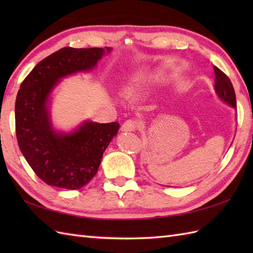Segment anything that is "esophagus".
I'll return each instance as SVG.
<instances>
[{
	"mask_svg": "<svg viewBox=\"0 0 253 253\" xmlns=\"http://www.w3.org/2000/svg\"><path fill=\"white\" fill-rule=\"evenodd\" d=\"M139 124L133 121V120H128L122 125V130L123 131H135L138 129Z\"/></svg>",
	"mask_w": 253,
	"mask_h": 253,
	"instance_id": "1",
	"label": "esophagus"
}]
</instances>
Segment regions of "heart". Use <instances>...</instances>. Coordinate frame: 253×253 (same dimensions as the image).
I'll use <instances>...</instances> for the list:
<instances>
[{"instance_id": "b5f03b06", "label": "heart", "mask_w": 253, "mask_h": 253, "mask_svg": "<svg viewBox=\"0 0 253 253\" xmlns=\"http://www.w3.org/2000/svg\"><path fill=\"white\" fill-rule=\"evenodd\" d=\"M142 89H143V83L140 80V82L137 83L132 88L129 89V91L127 92V96H128V98H130V99L136 98V96L141 92Z\"/></svg>"}]
</instances>
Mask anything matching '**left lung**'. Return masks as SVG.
Returning a JSON list of instances; mask_svg holds the SVG:
<instances>
[{
  "label": "left lung",
  "instance_id": "8db88e82",
  "mask_svg": "<svg viewBox=\"0 0 253 253\" xmlns=\"http://www.w3.org/2000/svg\"><path fill=\"white\" fill-rule=\"evenodd\" d=\"M214 75H215V91L217 95L223 101L226 102L233 107H237L236 104V94L230 79L226 74H224L221 69L214 66Z\"/></svg>",
  "mask_w": 253,
  "mask_h": 253
}]
</instances>
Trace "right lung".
<instances>
[{"label": "right lung", "mask_w": 253, "mask_h": 253, "mask_svg": "<svg viewBox=\"0 0 253 253\" xmlns=\"http://www.w3.org/2000/svg\"><path fill=\"white\" fill-rule=\"evenodd\" d=\"M104 53L101 47L65 46L38 63L20 84L15 102L16 138L30 168L46 185L69 190L87 185L120 129L116 122H84L75 132L62 135L52 129L47 113V98L58 80L93 68Z\"/></svg>", "instance_id": "1"}]
</instances>
